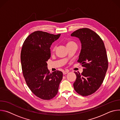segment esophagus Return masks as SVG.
Returning a JSON list of instances; mask_svg holds the SVG:
<instances>
[{
  "label": "esophagus",
  "mask_w": 120,
  "mask_h": 120,
  "mask_svg": "<svg viewBox=\"0 0 120 120\" xmlns=\"http://www.w3.org/2000/svg\"><path fill=\"white\" fill-rule=\"evenodd\" d=\"M68 72H69V71H67V70H65V71H64L63 72V73L64 75H66V74H67Z\"/></svg>",
  "instance_id": "1"
}]
</instances>
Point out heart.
I'll return each instance as SVG.
<instances>
[{
    "label": "heart",
    "instance_id": "1",
    "mask_svg": "<svg viewBox=\"0 0 120 120\" xmlns=\"http://www.w3.org/2000/svg\"><path fill=\"white\" fill-rule=\"evenodd\" d=\"M75 44H75V43L74 42V41H69L67 42V44H66V45H67V46H71V45H75ZM56 46L54 45V46L53 47L52 51H54L56 50Z\"/></svg>",
    "mask_w": 120,
    "mask_h": 120
}]
</instances>
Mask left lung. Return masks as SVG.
<instances>
[{
  "label": "left lung",
  "mask_w": 120,
  "mask_h": 120,
  "mask_svg": "<svg viewBox=\"0 0 120 120\" xmlns=\"http://www.w3.org/2000/svg\"><path fill=\"white\" fill-rule=\"evenodd\" d=\"M71 36L78 38L81 42L77 62L83 67L81 74L75 72L76 79L74 87L78 94L88 96L99 88L105 79L108 67L106 49L101 38L90 29H78Z\"/></svg>",
  "instance_id": "8db88e82"
}]
</instances>
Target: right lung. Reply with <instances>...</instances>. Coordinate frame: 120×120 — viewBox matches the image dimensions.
Here are the masks:
<instances>
[{
    "mask_svg": "<svg viewBox=\"0 0 120 120\" xmlns=\"http://www.w3.org/2000/svg\"><path fill=\"white\" fill-rule=\"evenodd\" d=\"M60 35L35 31L22 45L21 62L26 82L32 92L43 100H50L57 94L63 78L61 71L50 73L46 63L51 57V45Z\"/></svg>",
    "mask_w": 120,
    "mask_h": 120,
    "instance_id": "1",
    "label": "right lung"
}]
</instances>
